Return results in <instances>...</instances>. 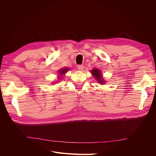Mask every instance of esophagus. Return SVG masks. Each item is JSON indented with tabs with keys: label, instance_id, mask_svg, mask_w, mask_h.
<instances>
[{
	"label": "esophagus",
	"instance_id": "obj_1",
	"mask_svg": "<svg viewBox=\"0 0 156 156\" xmlns=\"http://www.w3.org/2000/svg\"><path fill=\"white\" fill-rule=\"evenodd\" d=\"M77 69L80 71H83L84 69V66L83 65H78L77 66Z\"/></svg>",
	"mask_w": 156,
	"mask_h": 156
}]
</instances>
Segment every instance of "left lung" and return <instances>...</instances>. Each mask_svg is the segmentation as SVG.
Masks as SVG:
<instances>
[{"label":"left lung","mask_w":156,"mask_h":156,"mask_svg":"<svg viewBox=\"0 0 156 156\" xmlns=\"http://www.w3.org/2000/svg\"><path fill=\"white\" fill-rule=\"evenodd\" d=\"M92 73L93 75H94V77L96 78V80H98V82H100V83H105L104 81H102V77H101V72H100V70L97 69H94L92 71Z\"/></svg>","instance_id":"left-lung-1"}]
</instances>
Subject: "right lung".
Listing matches in <instances>:
<instances>
[{
  "mask_svg": "<svg viewBox=\"0 0 156 156\" xmlns=\"http://www.w3.org/2000/svg\"><path fill=\"white\" fill-rule=\"evenodd\" d=\"M68 69H67V68H64V69H61L60 72H59V73H60V75H62V74H64V73H65L66 72H67V70H68Z\"/></svg>",
  "mask_w": 156,
  "mask_h": 156,
  "instance_id": "right-lung-1",
  "label": "right lung"
}]
</instances>
